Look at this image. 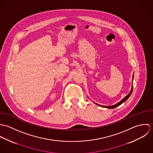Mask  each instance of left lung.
<instances>
[{
  "label": "left lung",
  "instance_id": "left-lung-1",
  "mask_svg": "<svg viewBox=\"0 0 153 153\" xmlns=\"http://www.w3.org/2000/svg\"><path fill=\"white\" fill-rule=\"evenodd\" d=\"M133 78H134V75H133V76H132V80H133ZM132 89H133V85H132V88H131V91H130V92L126 96V97H125L120 102H119L118 103H117V104H116L115 105H112V106H103V105H99V104H96L97 105H99V106H100V107H104V108H110V109H112V108H116L117 107H118V106H119V105H120L121 104H123V102H124L125 101H126L127 100H128V98L130 97V96L131 95V93H132Z\"/></svg>",
  "mask_w": 153,
  "mask_h": 153
}]
</instances>
